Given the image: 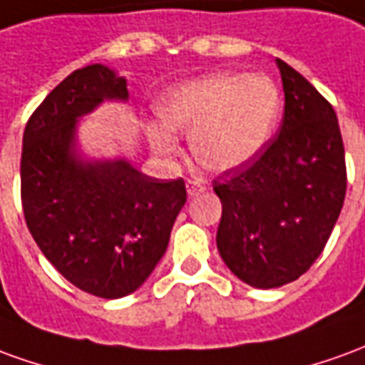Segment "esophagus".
<instances>
[{"mask_svg":"<svg viewBox=\"0 0 365 365\" xmlns=\"http://www.w3.org/2000/svg\"><path fill=\"white\" fill-rule=\"evenodd\" d=\"M204 190V185L200 180H188L187 182V192L188 196H196L198 192H202Z\"/></svg>","mask_w":365,"mask_h":365,"instance_id":"1","label":"esophagus"}]
</instances>
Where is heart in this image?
I'll use <instances>...</instances> for the list:
<instances>
[{"instance_id":"obj_1","label":"heart","mask_w":365,"mask_h":365,"mask_svg":"<svg viewBox=\"0 0 365 365\" xmlns=\"http://www.w3.org/2000/svg\"><path fill=\"white\" fill-rule=\"evenodd\" d=\"M281 106L277 84L267 76L218 72L169 88L157 102L161 121H149L145 133L163 157L178 153L173 131L190 133L196 161L222 173L244 167L267 147Z\"/></svg>"}]
</instances>
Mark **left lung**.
Segmentation results:
<instances>
[{
	"instance_id": "1",
	"label": "left lung",
	"mask_w": 365,
	"mask_h": 365,
	"mask_svg": "<svg viewBox=\"0 0 365 365\" xmlns=\"http://www.w3.org/2000/svg\"><path fill=\"white\" fill-rule=\"evenodd\" d=\"M285 92L281 129L244 167L214 180L222 202L216 244L244 283L273 289L311 269L342 210L346 159L334 108L277 58Z\"/></svg>"
}]
</instances>
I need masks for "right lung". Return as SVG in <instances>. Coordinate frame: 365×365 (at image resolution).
Here are the masks:
<instances>
[{
    "mask_svg": "<svg viewBox=\"0 0 365 365\" xmlns=\"http://www.w3.org/2000/svg\"><path fill=\"white\" fill-rule=\"evenodd\" d=\"M128 82L104 64L74 71L25 125L21 202L41 252L80 291L133 293L153 273L187 202L185 180H159L128 161H84L76 121L104 100H128Z\"/></svg>",
    "mask_w": 365,
    "mask_h": 365,
    "instance_id": "right-lung-1",
    "label": "right lung"
}]
</instances>
